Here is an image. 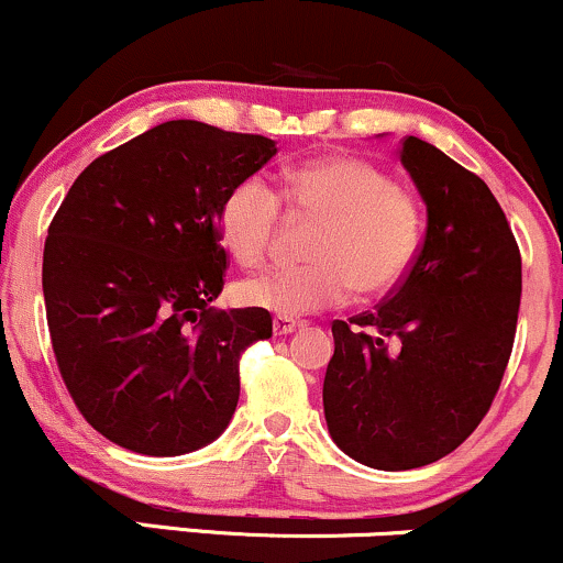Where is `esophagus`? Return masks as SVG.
I'll list each match as a JSON object with an SVG mask.
<instances>
[{
	"mask_svg": "<svg viewBox=\"0 0 563 563\" xmlns=\"http://www.w3.org/2000/svg\"><path fill=\"white\" fill-rule=\"evenodd\" d=\"M296 328H299V322L290 320V318H275L273 320V333L275 335H288V333H294Z\"/></svg>",
	"mask_w": 563,
	"mask_h": 563,
	"instance_id": "obj_1",
	"label": "esophagus"
}]
</instances>
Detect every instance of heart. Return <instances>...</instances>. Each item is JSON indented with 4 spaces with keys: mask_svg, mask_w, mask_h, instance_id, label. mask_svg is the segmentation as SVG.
<instances>
[{
    "mask_svg": "<svg viewBox=\"0 0 563 563\" xmlns=\"http://www.w3.org/2000/svg\"><path fill=\"white\" fill-rule=\"evenodd\" d=\"M286 203L320 219L314 262L269 267L238 283V299L280 318L339 307L354 288L384 296L402 283L421 243V206L371 161L328 156L286 172ZM283 196L262 174L238 179L219 206V238L241 264L264 260L280 222Z\"/></svg>",
    "mask_w": 563,
    "mask_h": 563,
    "instance_id": "heart-1",
    "label": "heart"
}]
</instances>
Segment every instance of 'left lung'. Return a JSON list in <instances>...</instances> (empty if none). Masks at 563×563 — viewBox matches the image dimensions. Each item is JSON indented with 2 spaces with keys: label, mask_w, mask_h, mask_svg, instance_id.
Listing matches in <instances>:
<instances>
[{
  "label": "left lung",
  "mask_w": 563,
  "mask_h": 563,
  "mask_svg": "<svg viewBox=\"0 0 563 563\" xmlns=\"http://www.w3.org/2000/svg\"><path fill=\"white\" fill-rule=\"evenodd\" d=\"M399 161L426 203L410 273L373 312L333 322L322 384L333 442L371 468H421L482 423L521 301V254L493 190L429 142Z\"/></svg>",
  "instance_id": "left-lung-1"
}]
</instances>
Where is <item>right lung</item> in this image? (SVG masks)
Returning a JSON list of instances; mask_svg holds the SVG:
<instances>
[{
    "instance_id": "1",
    "label": "right lung",
    "mask_w": 563,
    "mask_h": 563,
    "mask_svg": "<svg viewBox=\"0 0 563 563\" xmlns=\"http://www.w3.org/2000/svg\"><path fill=\"white\" fill-rule=\"evenodd\" d=\"M277 153L262 134L166 121L95 158L44 243L53 352L95 431L174 457L228 429L241 354L273 335L267 309H214L228 254L219 206Z\"/></svg>"
}]
</instances>
